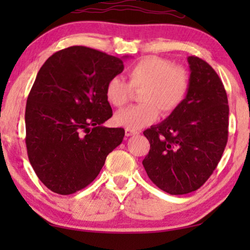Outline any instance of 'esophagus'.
Instances as JSON below:
<instances>
[{"mask_svg": "<svg viewBox=\"0 0 250 250\" xmlns=\"http://www.w3.org/2000/svg\"><path fill=\"white\" fill-rule=\"evenodd\" d=\"M136 134H139V132L133 131V129H129V128L125 129V135L126 136H133V135H136Z\"/></svg>", "mask_w": 250, "mask_h": 250, "instance_id": "34e87169", "label": "esophagus"}]
</instances>
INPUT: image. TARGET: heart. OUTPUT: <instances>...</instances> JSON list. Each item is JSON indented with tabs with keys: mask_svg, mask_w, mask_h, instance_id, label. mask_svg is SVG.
I'll return each mask as SVG.
<instances>
[{
	"mask_svg": "<svg viewBox=\"0 0 250 250\" xmlns=\"http://www.w3.org/2000/svg\"><path fill=\"white\" fill-rule=\"evenodd\" d=\"M129 84L114 76L105 85V98L114 107L121 108L131 98L132 88L139 90L141 104L132 105L115 116V123L126 128L141 129L158 117V110L167 116L186 100L190 88V75L184 67L156 56L145 57L127 70Z\"/></svg>",
	"mask_w": 250,
	"mask_h": 250,
	"instance_id": "heart-1",
	"label": "heart"
}]
</instances>
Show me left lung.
Here are the masks:
<instances>
[{
	"mask_svg": "<svg viewBox=\"0 0 250 250\" xmlns=\"http://www.w3.org/2000/svg\"><path fill=\"white\" fill-rule=\"evenodd\" d=\"M188 62L190 88L186 100L165 121L143 132L150 142L143 167L149 179L169 194L199 189L216 168L228 142L223 83L200 58L189 57Z\"/></svg>",
	"mask_w": 250,
	"mask_h": 250,
	"instance_id": "left-lung-1",
	"label": "left lung"
}]
</instances>
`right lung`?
Here are the masks:
<instances>
[{"mask_svg":"<svg viewBox=\"0 0 250 250\" xmlns=\"http://www.w3.org/2000/svg\"><path fill=\"white\" fill-rule=\"evenodd\" d=\"M123 69L122 59L86 46L58 51L41 67L27 99L26 146L47 189H84L122 143L124 128L102 124L112 116L105 85Z\"/></svg>","mask_w":250,"mask_h":250,"instance_id":"1","label":"right lung"}]
</instances>
